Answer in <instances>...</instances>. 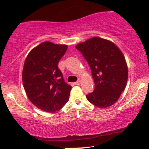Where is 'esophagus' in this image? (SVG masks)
<instances>
[{
	"label": "esophagus",
	"instance_id": "esophagus-1",
	"mask_svg": "<svg viewBox=\"0 0 149 149\" xmlns=\"http://www.w3.org/2000/svg\"><path fill=\"white\" fill-rule=\"evenodd\" d=\"M80 80H78V81H76V82H75L74 83V85H80Z\"/></svg>",
	"mask_w": 149,
	"mask_h": 149
}]
</instances>
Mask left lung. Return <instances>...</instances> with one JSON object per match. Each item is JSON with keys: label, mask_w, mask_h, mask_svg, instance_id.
<instances>
[{"label": "left lung", "mask_w": 149, "mask_h": 149, "mask_svg": "<svg viewBox=\"0 0 149 149\" xmlns=\"http://www.w3.org/2000/svg\"><path fill=\"white\" fill-rule=\"evenodd\" d=\"M76 48L88 61L95 81V90L86 95L90 103L107 108L118 100L126 87L128 69L125 59L113 42L93 37L78 43Z\"/></svg>", "instance_id": "left-lung-1"}]
</instances>
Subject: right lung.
Wrapping results in <instances>:
<instances>
[{"mask_svg":"<svg viewBox=\"0 0 149 149\" xmlns=\"http://www.w3.org/2000/svg\"><path fill=\"white\" fill-rule=\"evenodd\" d=\"M68 46L46 41L30 51L22 71L27 97L38 109L54 113L69 100L71 85L64 81L58 63Z\"/></svg>","mask_w":149,"mask_h":149,"instance_id":"1","label":"right lung"}]
</instances>
